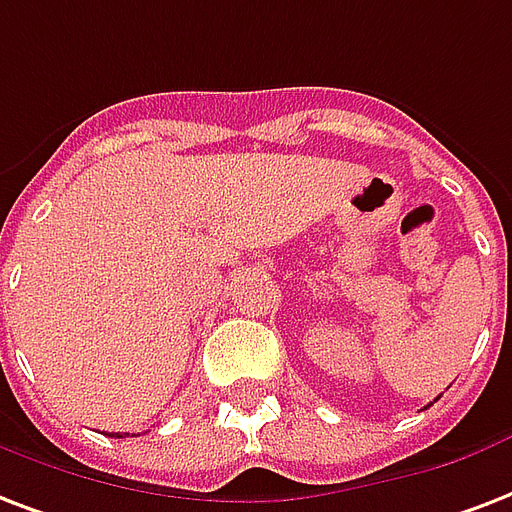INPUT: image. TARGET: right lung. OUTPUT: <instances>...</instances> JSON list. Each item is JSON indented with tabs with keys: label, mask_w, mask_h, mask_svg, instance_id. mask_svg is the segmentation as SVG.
Returning <instances> with one entry per match:
<instances>
[{
	"label": "right lung",
	"mask_w": 512,
	"mask_h": 512,
	"mask_svg": "<svg viewBox=\"0 0 512 512\" xmlns=\"http://www.w3.org/2000/svg\"><path fill=\"white\" fill-rule=\"evenodd\" d=\"M123 435H128V432H123ZM123 435H120V432H112V438H123Z\"/></svg>",
	"instance_id": "right-lung-1"
}]
</instances>
